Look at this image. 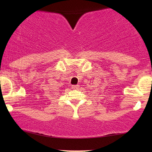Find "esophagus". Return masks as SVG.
<instances>
[{
  "instance_id": "34e87169",
  "label": "esophagus",
  "mask_w": 152,
  "mask_h": 152,
  "mask_svg": "<svg viewBox=\"0 0 152 152\" xmlns=\"http://www.w3.org/2000/svg\"><path fill=\"white\" fill-rule=\"evenodd\" d=\"M72 88L74 90H78L79 88V86L78 85H74V86H72Z\"/></svg>"
}]
</instances>
